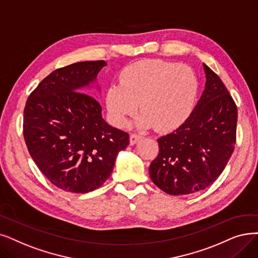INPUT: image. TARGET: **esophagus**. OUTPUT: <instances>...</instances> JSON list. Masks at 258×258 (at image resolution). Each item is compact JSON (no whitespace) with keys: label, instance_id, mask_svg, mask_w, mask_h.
I'll list each match as a JSON object with an SVG mask.
<instances>
[{"label":"esophagus","instance_id":"esophagus-1","mask_svg":"<svg viewBox=\"0 0 258 258\" xmlns=\"http://www.w3.org/2000/svg\"><path fill=\"white\" fill-rule=\"evenodd\" d=\"M141 138H142V136L140 135V134H131V136H130V143H131V145L136 144Z\"/></svg>","mask_w":258,"mask_h":258}]
</instances>
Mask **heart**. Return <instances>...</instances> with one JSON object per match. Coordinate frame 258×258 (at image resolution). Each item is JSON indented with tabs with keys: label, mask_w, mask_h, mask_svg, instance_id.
Listing matches in <instances>:
<instances>
[{
	"label": "heart",
	"mask_w": 258,
	"mask_h": 258,
	"mask_svg": "<svg viewBox=\"0 0 258 258\" xmlns=\"http://www.w3.org/2000/svg\"><path fill=\"white\" fill-rule=\"evenodd\" d=\"M199 89L191 67L173 61L145 59L123 67L118 83L108 86L105 103L117 126H124L138 109L137 125L173 131L191 115Z\"/></svg>",
	"instance_id": "b5f03b06"
}]
</instances>
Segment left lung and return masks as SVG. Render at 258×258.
I'll use <instances>...</instances> for the list:
<instances>
[{
	"label": "left lung",
	"mask_w": 258,
	"mask_h": 258,
	"mask_svg": "<svg viewBox=\"0 0 258 258\" xmlns=\"http://www.w3.org/2000/svg\"><path fill=\"white\" fill-rule=\"evenodd\" d=\"M206 87L184 123L158 140L152 181L170 195L192 194L214 182L234 151L237 107L220 78L204 64Z\"/></svg>",
	"instance_id": "obj_1"
}]
</instances>
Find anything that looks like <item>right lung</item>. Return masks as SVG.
<instances>
[{"mask_svg":"<svg viewBox=\"0 0 258 258\" xmlns=\"http://www.w3.org/2000/svg\"><path fill=\"white\" fill-rule=\"evenodd\" d=\"M104 66L105 61H84L55 70L25 105L23 134L31 158L66 192L83 194L101 186L130 142L128 134L107 124L101 105L85 94Z\"/></svg>","mask_w":258,"mask_h":258,"instance_id":"1","label":"right lung"}]
</instances>
